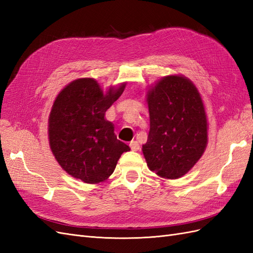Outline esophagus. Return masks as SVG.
I'll return each instance as SVG.
<instances>
[{"label": "esophagus", "mask_w": 253, "mask_h": 253, "mask_svg": "<svg viewBox=\"0 0 253 253\" xmlns=\"http://www.w3.org/2000/svg\"><path fill=\"white\" fill-rule=\"evenodd\" d=\"M129 148H131L132 151H138L139 150V143H138V141L132 140L131 142H129Z\"/></svg>", "instance_id": "34e87169"}]
</instances>
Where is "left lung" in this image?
Listing matches in <instances>:
<instances>
[{
  "label": "left lung",
  "mask_w": 253,
  "mask_h": 253,
  "mask_svg": "<svg viewBox=\"0 0 253 253\" xmlns=\"http://www.w3.org/2000/svg\"><path fill=\"white\" fill-rule=\"evenodd\" d=\"M150 132L142 152L149 169L176 179L204 154L208 122L202 97L183 76H167L148 91Z\"/></svg>",
  "instance_id": "8db88e82"
}]
</instances>
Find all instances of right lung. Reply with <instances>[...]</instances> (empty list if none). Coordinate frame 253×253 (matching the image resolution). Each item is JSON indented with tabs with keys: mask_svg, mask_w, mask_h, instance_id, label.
I'll return each mask as SVG.
<instances>
[{
	"mask_svg": "<svg viewBox=\"0 0 253 253\" xmlns=\"http://www.w3.org/2000/svg\"><path fill=\"white\" fill-rule=\"evenodd\" d=\"M126 83L103 94L93 78L71 82L57 96L48 119L52 154L62 169L86 183L108 179L128 145L117 139L105 112L124 93Z\"/></svg>",
	"mask_w": 253,
	"mask_h": 253,
	"instance_id": "obj_1",
	"label": "right lung"
}]
</instances>
